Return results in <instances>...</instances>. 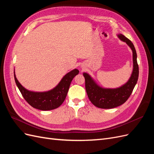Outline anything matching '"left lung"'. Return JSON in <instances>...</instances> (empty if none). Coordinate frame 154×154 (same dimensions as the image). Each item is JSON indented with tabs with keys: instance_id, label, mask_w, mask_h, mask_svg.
<instances>
[{
	"instance_id": "obj_1",
	"label": "left lung",
	"mask_w": 154,
	"mask_h": 154,
	"mask_svg": "<svg viewBox=\"0 0 154 154\" xmlns=\"http://www.w3.org/2000/svg\"><path fill=\"white\" fill-rule=\"evenodd\" d=\"M119 39L125 42L133 53L134 69L131 77L125 85L117 88H103L99 87L87 73H83L85 81V89L88 99L94 106L101 109H112L127 101L131 95L138 80L139 66L137 54L132 42L122 34H119Z\"/></svg>"
}]
</instances>
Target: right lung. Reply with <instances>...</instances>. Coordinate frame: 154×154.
Returning a JSON list of instances; mask_svg holds the SVG:
<instances>
[{"mask_svg":"<svg viewBox=\"0 0 154 154\" xmlns=\"http://www.w3.org/2000/svg\"><path fill=\"white\" fill-rule=\"evenodd\" d=\"M79 73L78 69H74L62 79L59 84L53 89L44 92H35L27 91L18 82L14 72L16 84L23 97L31 106L41 110L55 109L61 105L66 99L70 84L74 77Z\"/></svg>","mask_w":154,"mask_h":154,"instance_id":"1","label":"right lung"}]
</instances>
